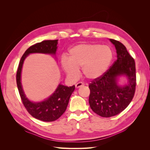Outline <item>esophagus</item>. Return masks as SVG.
Segmentation results:
<instances>
[{
    "mask_svg": "<svg viewBox=\"0 0 150 150\" xmlns=\"http://www.w3.org/2000/svg\"><path fill=\"white\" fill-rule=\"evenodd\" d=\"M84 83H81V82H79V83H77V84H76V88H78L81 87V86H84Z\"/></svg>",
    "mask_w": 150,
    "mask_h": 150,
    "instance_id": "34e87169",
    "label": "esophagus"
}]
</instances>
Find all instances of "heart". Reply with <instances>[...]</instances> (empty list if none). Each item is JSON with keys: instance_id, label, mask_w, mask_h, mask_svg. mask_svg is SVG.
I'll list each match as a JSON object with an SVG mask.
<instances>
[{"instance_id": "obj_1", "label": "heart", "mask_w": 150, "mask_h": 150, "mask_svg": "<svg viewBox=\"0 0 150 150\" xmlns=\"http://www.w3.org/2000/svg\"><path fill=\"white\" fill-rule=\"evenodd\" d=\"M113 54L108 46L99 44H81L69 51V57L62 56L61 64L63 70L71 78L78 76L79 69L86 78L94 79L101 76L110 66Z\"/></svg>"}]
</instances>
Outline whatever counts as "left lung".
Instances as JSON below:
<instances>
[{
    "label": "left lung",
    "mask_w": 150,
    "mask_h": 150,
    "mask_svg": "<svg viewBox=\"0 0 150 150\" xmlns=\"http://www.w3.org/2000/svg\"><path fill=\"white\" fill-rule=\"evenodd\" d=\"M110 40L115 46L117 59L89 85L90 107L95 113L104 117L118 115L128 107L134 97L137 84L134 59L121 42ZM121 75H126L129 78V84L124 87L117 84V77Z\"/></svg>",
    "instance_id": "8db88e82"
}]
</instances>
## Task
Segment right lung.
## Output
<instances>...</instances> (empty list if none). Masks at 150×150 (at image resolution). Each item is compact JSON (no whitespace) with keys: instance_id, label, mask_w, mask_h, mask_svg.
I'll return each instance as SVG.
<instances>
[{"instance_id":"1","label":"right lung","mask_w":150,"mask_h":150,"mask_svg":"<svg viewBox=\"0 0 150 150\" xmlns=\"http://www.w3.org/2000/svg\"><path fill=\"white\" fill-rule=\"evenodd\" d=\"M57 40H47L36 43L26 50L19 62L16 74V82L26 110L35 118L46 122L54 121L62 115L66 110L69 98L75 89V86H67L59 84L54 93L47 99L40 103H33L27 98L22 88L21 83V70L25 58L30 53H44L55 54Z\"/></svg>"}]
</instances>
